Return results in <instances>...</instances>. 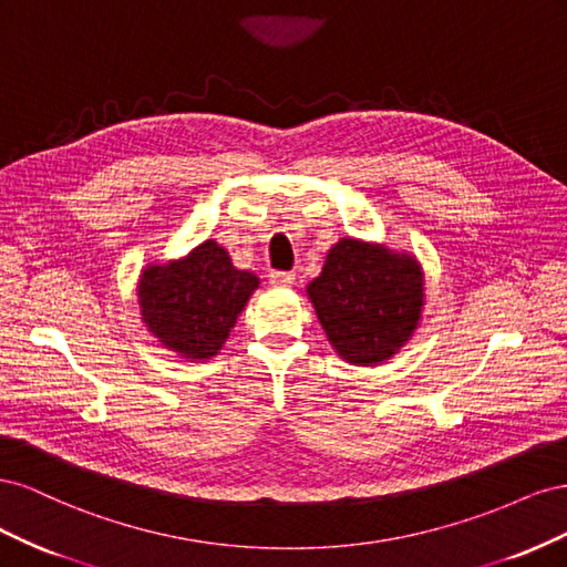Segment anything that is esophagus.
<instances>
[{"label": "esophagus", "instance_id": "1", "mask_svg": "<svg viewBox=\"0 0 567 567\" xmlns=\"http://www.w3.org/2000/svg\"><path fill=\"white\" fill-rule=\"evenodd\" d=\"M296 281V274L293 271H271L269 274V284L274 288H290Z\"/></svg>", "mask_w": 567, "mask_h": 567}]
</instances>
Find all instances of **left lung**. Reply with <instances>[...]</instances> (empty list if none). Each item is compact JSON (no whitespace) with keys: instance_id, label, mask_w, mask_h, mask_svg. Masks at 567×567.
Listing matches in <instances>:
<instances>
[{"instance_id":"left-lung-1","label":"left lung","mask_w":567,"mask_h":567,"mask_svg":"<svg viewBox=\"0 0 567 567\" xmlns=\"http://www.w3.org/2000/svg\"><path fill=\"white\" fill-rule=\"evenodd\" d=\"M416 255L381 244L340 238L307 298L331 348L354 367H375L414 336L425 305Z\"/></svg>"}]
</instances>
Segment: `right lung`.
<instances>
[{
	"mask_svg": "<svg viewBox=\"0 0 567 567\" xmlns=\"http://www.w3.org/2000/svg\"><path fill=\"white\" fill-rule=\"evenodd\" d=\"M260 279L236 269L213 238L169 262H148L136 281L142 321L161 346L205 362L225 346Z\"/></svg>",
	"mask_w": 567,
	"mask_h": 567,
	"instance_id": "right-lung-1",
	"label": "right lung"
}]
</instances>
